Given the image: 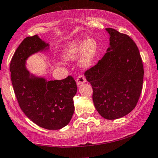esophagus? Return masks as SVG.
Returning <instances> with one entry per match:
<instances>
[{
  "label": "esophagus",
  "mask_w": 158,
  "mask_h": 158,
  "mask_svg": "<svg viewBox=\"0 0 158 158\" xmlns=\"http://www.w3.org/2000/svg\"><path fill=\"white\" fill-rule=\"evenodd\" d=\"M85 82H86V79H85V77H84V76L81 75H81H79L77 79V85H81V84H83V83H85Z\"/></svg>",
  "instance_id": "obj_1"
}]
</instances>
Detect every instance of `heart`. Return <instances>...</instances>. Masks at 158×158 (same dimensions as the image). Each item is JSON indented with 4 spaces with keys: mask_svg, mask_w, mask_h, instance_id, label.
Masks as SVG:
<instances>
[{
    "mask_svg": "<svg viewBox=\"0 0 158 158\" xmlns=\"http://www.w3.org/2000/svg\"><path fill=\"white\" fill-rule=\"evenodd\" d=\"M97 43L94 39H88L85 41L77 40L68 44L63 52L64 60L73 61L80 56V65L88 68L93 62L97 52Z\"/></svg>",
    "mask_w": 158,
    "mask_h": 158,
    "instance_id": "b5f03b06",
    "label": "heart"
}]
</instances>
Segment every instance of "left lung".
I'll use <instances>...</instances> for the list:
<instances>
[{
  "label": "left lung",
  "instance_id": "left-lung-1",
  "mask_svg": "<svg viewBox=\"0 0 158 158\" xmlns=\"http://www.w3.org/2000/svg\"><path fill=\"white\" fill-rule=\"evenodd\" d=\"M110 47L97 64L85 76L93 88V101L99 114L107 119L129 114L139 100L144 70L138 48L126 34L106 28Z\"/></svg>",
  "mask_w": 158,
  "mask_h": 158
}]
</instances>
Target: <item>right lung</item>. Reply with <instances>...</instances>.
<instances>
[{
    "mask_svg": "<svg viewBox=\"0 0 158 158\" xmlns=\"http://www.w3.org/2000/svg\"><path fill=\"white\" fill-rule=\"evenodd\" d=\"M48 47L37 35L25 38L12 56L10 70L15 97L25 115L41 128L57 130L66 126L72 118L77 83L71 76L47 81L30 75L25 66L29 56Z\"/></svg>",
    "mask_w": 158,
    "mask_h": 158,
    "instance_id": "add662e5",
    "label": "right lung"
}]
</instances>
